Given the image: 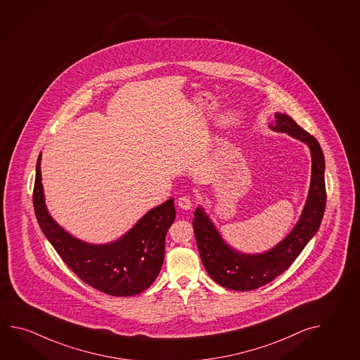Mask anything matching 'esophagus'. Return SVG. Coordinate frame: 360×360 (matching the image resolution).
Segmentation results:
<instances>
[{"label": "esophagus", "instance_id": "obj_1", "mask_svg": "<svg viewBox=\"0 0 360 360\" xmlns=\"http://www.w3.org/2000/svg\"><path fill=\"white\" fill-rule=\"evenodd\" d=\"M176 205L184 210H190L192 207V200L190 196H181L176 200Z\"/></svg>", "mask_w": 360, "mask_h": 360}]
</instances>
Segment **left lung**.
I'll return each mask as SVG.
<instances>
[{"label":"left lung","instance_id":"1","mask_svg":"<svg viewBox=\"0 0 360 360\" xmlns=\"http://www.w3.org/2000/svg\"><path fill=\"white\" fill-rule=\"evenodd\" d=\"M271 128L305 142L311 151V182L308 200L294 231L271 251L260 255H245L221 240L202 209L198 207L193 214L192 226L206 271L218 285L235 291H251L264 286L288 269L310 238L316 235L326 209L324 156L318 141L285 114L277 112Z\"/></svg>","mask_w":360,"mask_h":360}]
</instances>
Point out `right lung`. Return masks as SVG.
Returning <instances> with one entry per match:
<instances>
[{"label": "right lung", "mask_w": 360, "mask_h": 360, "mask_svg": "<svg viewBox=\"0 0 360 360\" xmlns=\"http://www.w3.org/2000/svg\"><path fill=\"white\" fill-rule=\"evenodd\" d=\"M33 205L44 236L63 262L84 283L112 296L140 294L154 283L164 263L165 236L176 219L173 198L150 210L117 243L100 246L82 243L68 235L47 213L41 184L39 154Z\"/></svg>", "instance_id": "right-lung-1"}]
</instances>
